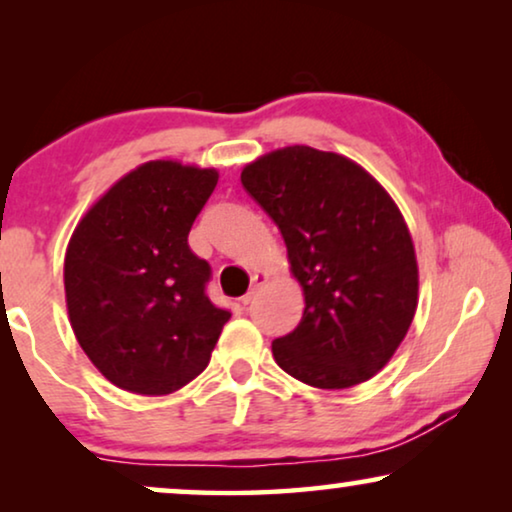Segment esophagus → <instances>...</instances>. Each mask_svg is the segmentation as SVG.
<instances>
[{
    "mask_svg": "<svg viewBox=\"0 0 512 512\" xmlns=\"http://www.w3.org/2000/svg\"><path fill=\"white\" fill-rule=\"evenodd\" d=\"M265 279H268V277H265L263 272H261V275H258V272H256V275L251 277V289H249V291L244 293V296H242V305H249V303H254V298L258 296V291H261V286L265 284Z\"/></svg>",
    "mask_w": 512,
    "mask_h": 512,
    "instance_id": "34e87169",
    "label": "esophagus"
}]
</instances>
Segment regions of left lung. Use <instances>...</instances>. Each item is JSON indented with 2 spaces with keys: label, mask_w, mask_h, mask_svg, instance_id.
I'll return each instance as SVG.
<instances>
[{
  "label": "left lung",
  "mask_w": 512,
  "mask_h": 512,
  "mask_svg": "<svg viewBox=\"0 0 512 512\" xmlns=\"http://www.w3.org/2000/svg\"><path fill=\"white\" fill-rule=\"evenodd\" d=\"M242 186L275 221L303 286L305 310L272 342L277 366L319 389L373 377L417 310V258L389 193L345 156L286 146L242 170Z\"/></svg>",
  "instance_id": "obj_1"
}]
</instances>
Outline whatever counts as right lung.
<instances>
[{
    "label": "right lung",
    "instance_id": "right-lung-1",
    "mask_svg": "<svg viewBox=\"0 0 512 512\" xmlns=\"http://www.w3.org/2000/svg\"><path fill=\"white\" fill-rule=\"evenodd\" d=\"M216 181V170L151 160L116 181L69 240V321L116 387L163 396L207 368L230 312L207 298L212 268L188 233Z\"/></svg>",
    "mask_w": 512,
    "mask_h": 512
}]
</instances>
